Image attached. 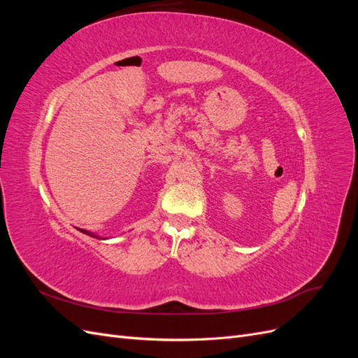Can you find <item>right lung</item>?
Listing matches in <instances>:
<instances>
[{
  "instance_id": "obj_1",
  "label": "right lung",
  "mask_w": 358,
  "mask_h": 358,
  "mask_svg": "<svg viewBox=\"0 0 358 358\" xmlns=\"http://www.w3.org/2000/svg\"><path fill=\"white\" fill-rule=\"evenodd\" d=\"M79 231H82V233H85V234H88V236H91V237H95V239H100V241H106V239H109V237L96 236V234H94V233H91V231H86V230H83V229H79Z\"/></svg>"
}]
</instances>
